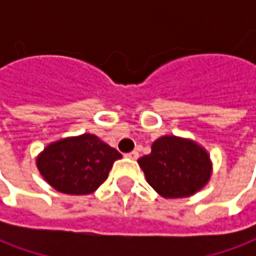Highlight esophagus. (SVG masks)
<instances>
[{
	"label": "esophagus",
	"mask_w": 256,
	"mask_h": 256,
	"mask_svg": "<svg viewBox=\"0 0 256 256\" xmlns=\"http://www.w3.org/2000/svg\"><path fill=\"white\" fill-rule=\"evenodd\" d=\"M125 156H126V158H130V160H136V158L140 156V154H138V151H132V152L126 154Z\"/></svg>",
	"instance_id": "1"
}]
</instances>
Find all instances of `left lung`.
<instances>
[{
    "label": "left lung",
    "instance_id": "left-lung-1",
    "mask_svg": "<svg viewBox=\"0 0 256 256\" xmlns=\"http://www.w3.org/2000/svg\"><path fill=\"white\" fill-rule=\"evenodd\" d=\"M145 180L162 198H188L210 182L212 161L208 151L191 138L162 135L151 154L138 160Z\"/></svg>",
    "mask_w": 256,
    "mask_h": 256
}]
</instances>
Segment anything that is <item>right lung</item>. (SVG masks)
Returning <instances> with one entry per match:
<instances>
[{"mask_svg":"<svg viewBox=\"0 0 256 256\" xmlns=\"http://www.w3.org/2000/svg\"><path fill=\"white\" fill-rule=\"evenodd\" d=\"M121 158L96 135L82 134L48 144L35 164L44 181L58 192L88 195L101 186L114 162Z\"/></svg>","mask_w":256,"mask_h":256,"instance_id":"obj_1","label":"right lung"}]
</instances>
